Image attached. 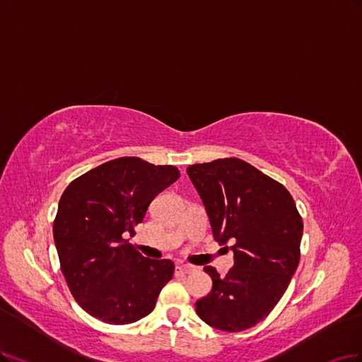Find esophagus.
<instances>
[{
	"label": "esophagus",
	"mask_w": 362,
	"mask_h": 362,
	"mask_svg": "<svg viewBox=\"0 0 362 362\" xmlns=\"http://www.w3.org/2000/svg\"><path fill=\"white\" fill-rule=\"evenodd\" d=\"M195 269L192 265H188V264H179L177 267H176V272L177 273H180V274H188V273H191V272H194Z\"/></svg>",
	"instance_id": "esophagus-1"
}]
</instances>
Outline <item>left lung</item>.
Masks as SVG:
<instances>
[{"label":"left lung","instance_id":"left-lung-1","mask_svg":"<svg viewBox=\"0 0 362 362\" xmlns=\"http://www.w3.org/2000/svg\"><path fill=\"white\" fill-rule=\"evenodd\" d=\"M186 173L213 237L234 252L225 277L204 267L213 286L195 303L197 315L221 331H245L269 316L285 293L300 262L303 219L282 183L242 159L194 164Z\"/></svg>","mask_w":362,"mask_h":362}]
</instances>
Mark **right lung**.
<instances>
[{"label": "right lung", "mask_w": 362, "mask_h": 362, "mask_svg": "<svg viewBox=\"0 0 362 362\" xmlns=\"http://www.w3.org/2000/svg\"><path fill=\"white\" fill-rule=\"evenodd\" d=\"M179 176L173 165L124 156L66 186L53 222V240L66 285L90 316L125 325L153 310L174 264L144 258L127 237L136 235L152 199Z\"/></svg>", "instance_id": "obj_1"}]
</instances>
